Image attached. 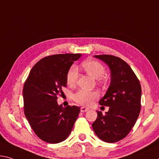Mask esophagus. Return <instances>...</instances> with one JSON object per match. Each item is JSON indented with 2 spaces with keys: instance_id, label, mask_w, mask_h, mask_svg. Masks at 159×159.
Returning <instances> with one entry per match:
<instances>
[{
  "instance_id": "esophagus-1",
  "label": "esophagus",
  "mask_w": 159,
  "mask_h": 159,
  "mask_svg": "<svg viewBox=\"0 0 159 159\" xmlns=\"http://www.w3.org/2000/svg\"><path fill=\"white\" fill-rule=\"evenodd\" d=\"M89 108L87 107H80V112H87L88 110H89Z\"/></svg>"
}]
</instances>
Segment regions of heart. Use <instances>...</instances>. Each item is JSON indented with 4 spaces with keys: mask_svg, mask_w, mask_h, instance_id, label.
Returning a JSON list of instances; mask_svg holds the SVG:
<instances>
[{
    "mask_svg": "<svg viewBox=\"0 0 159 159\" xmlns=\"http://www.w3.org/2000/svg\"><path fill=\"white\" fill-rule=\"evenodd\" d=\"M82 67L88 74L95 79H100L102 77L105 73V69L100 63L89 60L81 64ZM79 71L75 66H70L66 73V82L68 85H74L76 84ZM99 97V93L97 91H88L85 90H79L74 95V100L77 103L84 106H89L95 99Z\"/></svg>",
    "mask_w": 159,
    "mask_h": 159,
    "instance_id": "1",
    "label": "heart"
}]
</instances>
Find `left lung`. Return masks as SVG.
Here are the masks:
<instances>
[{"label": "left lung", "instance_id": "8db88e82", "mask_svg": "<svg viewBox=\"0 0 159 159\" xmlns=\"http://www.w3.org/2000/svg\"><path fill=\"white\" fill-rule=\"evenodd\" d=\"M110 69L111 81L99 104L109 107L102 115L97 111L92 124L96 135L103 142H117L129 134L135 125L141 110L142 88L139 80L124 60L112 55H95Z\"/></svg>", "mask_w": 159, "mask_h": 159}]
</instances>
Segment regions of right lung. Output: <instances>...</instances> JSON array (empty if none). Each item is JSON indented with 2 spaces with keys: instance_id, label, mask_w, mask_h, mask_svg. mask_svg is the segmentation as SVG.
<instances>
[{
  "instance_id": "obj_1",
  "label": "right lung",
  "mask_w": 159,
  "mask_h": 159,
  "mask_svg": "<svg viewBox=\"0 0 159 159\" xmlns=\"http://www.w3.org/2000/svg\"><path fill=\"white\" fill-rule=\"evenodd\" d=\"M80 54H61L44 57L30 70L22 95L24 112L37 137L57 143L69 137L80 112V107H64L57 103V95L66 86V73Z\"/></svg>"
}]
</instances>
